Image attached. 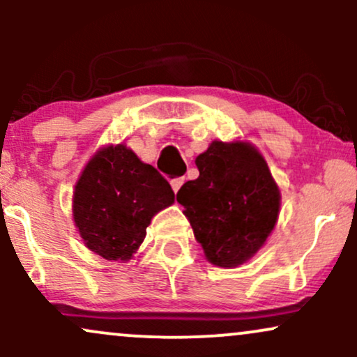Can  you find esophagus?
<instances>
[{
	"mask_svg": "<svg viewBox=\"0 0 357 357\" xmlns=\"http://www.w3.org/2000/svg\"><path fill=\"white\" fill-rule=\"evenodd\" d=\"M183 184H184V178H174V179H171V186H173L174 192H178L179 188H181Z\"/></svg>",
	"mask_w": 357,
	"mask_h": 357,
	"instance_id": "obj_1",
	"label": "esophagus"
}]
</instances>
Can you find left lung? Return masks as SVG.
<instances>
[{
	"mask_svg": "<svg viewBox=\"0 0 357 357\" xmlns=\"http://www.w3.org/2000/svg\"><path fill=\"white\" fill-rule=\"evenodd\" d=\"M195 162L199 176L184 183L176 199L206 260L221 268L238 267L275 228L278 184L260 151L247 141H213Z\"/></svg>",
	"mask_w": 357,
	"mask_h": 357,
	"instance_id": "8db88e82",
	"label": "left lung"
}]
</instances>
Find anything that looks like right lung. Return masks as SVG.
I'll list each match as a JSON object with an SVG mask.
<instances>
[{"mask_svg": "<svg viewBox=\"0 0 357 357\" xmlns=\"http://www.w3.org/2000/svg\"><path fill=\"white\" fill-rule=\"evenodd\" d=\"M174 203L169 183L124 142L93 153L72 196L77 231L90 252L129 261L154 215Z\"/></svg>", "mask_w": 357, "mask_h": 357, "instance_id": "obj_1", "label": "right lung"}]
</instances>
